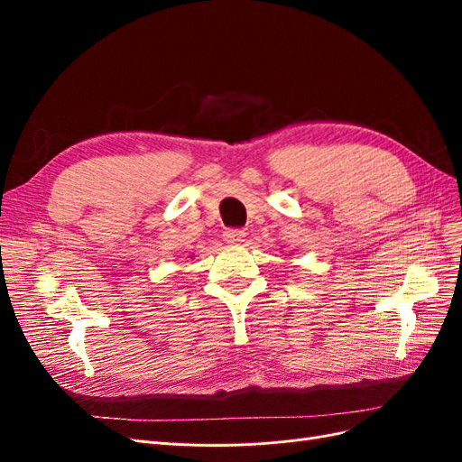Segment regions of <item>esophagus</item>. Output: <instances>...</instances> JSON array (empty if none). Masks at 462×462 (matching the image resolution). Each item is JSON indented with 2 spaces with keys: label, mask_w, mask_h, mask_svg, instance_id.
<instances>
[{
  "label": "esophagus",
  "mask_w": 462,
  "mask_h": 462,
  "mask_svg": "<svg viewBox=\"0 0 462 462\" xmlns=\"http://www.w3.org/2000/svg\"><path fill=\"white\" fill-rule=\"evenodd\" d=\"M245 231L243 229H226L223 231V239H226L227 243H241L245 241Z\"/></svg>",
  "instance_id": "1"
}]
</instances>
